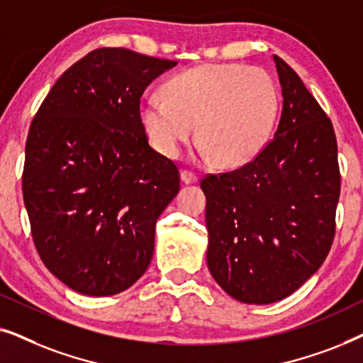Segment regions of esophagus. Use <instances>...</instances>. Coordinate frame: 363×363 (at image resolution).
<instances>
[{"mask_svg":"<svg viewBox=\"0 0 363 363\" xmlns=\"http://www.w3.org/2000/svg\"><path fill=\"white\" fill-rule=\"evenodd\" d=\"M180 178H182V182L185 183V185H193V183L198 182V178H196L195 173H191V172H188V170H183L180 173Z\"/></svg>","mask_w":363,"mask_h":363,"instance_id":"1","label":"esophagus"}]
</instances>
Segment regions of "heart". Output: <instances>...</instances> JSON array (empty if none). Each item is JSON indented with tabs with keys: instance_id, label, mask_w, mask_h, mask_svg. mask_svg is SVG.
Instances as JSON below:
<instances>
[{
	"instance_id": "b5f03b06",
	"label": "heart",
	"mask_w": 363,
	"mask_h": 363,
	"mask_svg": "<svg viewBox=\"0 0 363 363\" xmlns=\"http://www.w3.org/2000/svg\"><path fill=\"white\" fill-rule=\"evenodd\" d=\"M163 97H145L138 118L150 145L167 158L195 138L201 157L221 167H242L259 155L277 116L269 74L241 64H203L165 82Z\"/></svg>"
}]
</instances>
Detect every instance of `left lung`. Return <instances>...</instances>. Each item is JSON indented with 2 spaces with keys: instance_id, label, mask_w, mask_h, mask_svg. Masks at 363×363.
I'll list each match as a JSON object with an SVG mask.
<instances>
[{
  "instance_id": "obj_1",
  "label": "left lung",
  "mask_w": 363,
  "mask_h": 363,
  "mask_svg": "<svg viewBox=\"0 0 363 363\" xmlns=\"http://www.w3.org/2000/svg\"><path fill=\"white\" fill-rule=\"evenodd\" d=\"M282 91L274 138L247 165L201 182L206 262L245 304H272L322 266L340 195L334 127L294 69L272 56Z\"/></svg>"
}]
</instances>
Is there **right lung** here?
Here are the masks:
<instances>
[{
  "label": "right lung",
  "instance_id": "add662e5",
  "mask_svg": "<svg viewBox=\"0 0 363 363\" xmlns=\"http://www.w3.org/2000/svg\"><path fill=\"white\" fill-rule=\"evenodd\" d=\"M175 66L96 49L57 79L34 117L24 206L43 262L72 291L118 294L150 264L157 220L180 175L148 145L138 107L147 86Z\"/></svg>",
  "mask_w": 363,
  "mask_h": 363
}]
</instances>
